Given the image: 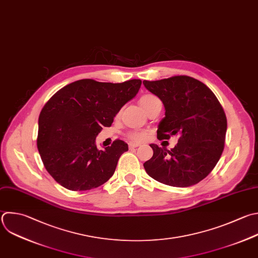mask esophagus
<instances>
[{"mask_svg": "<svg viewBox=\"0 0 258 258\" xmlns=\"http://www.w3.org/2000/svg\"><path fill=\"white\" fill-rule=\"evenodd\" d=\"M138 146H140L139 143H134V142H130V143H129V148H130V149L136 148V147H138Z\"/></svg>", "mask_w": 258, "mask_h": 258, "instance_id": "1", "label": "esophagus"}]
</instances>
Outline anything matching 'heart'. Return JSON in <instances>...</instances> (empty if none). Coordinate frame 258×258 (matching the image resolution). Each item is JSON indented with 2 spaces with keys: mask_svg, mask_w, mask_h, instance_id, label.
<instances>
[{
  "mask_svg": "<svg viewBox=\"0 0 258 258\" xmlns=\"http://www.w3.org/2000/svg\"><path fill=\"white\" fill-rule=\"evenodd\" d=\"M156 102H159V100L156 96H154L152 94L143 95L139 100V103L144 111H146L151 105H153ZM129 138L134 141H142L146 138V133L142 132V131H134L129 134Z\"/></svg>",
  "mask_w": 258,
  "mask_h": 258,
  "instance_id": "obj_1",
  "label": "heart"
}]
</instances>
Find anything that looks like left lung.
<instances>
[{"mask_svg": "<svg viewBox=\"0 0 258 258\" xmlns=\"http://www.w3.org/2000/svg\"><path fill=\"white\" fill-rule=\"evenodd\" d=\"M143 85L164 106L157 138L178 136L170 150L150 144L153 156L144 162L145 171L171 186L198 183L216 166L224 149L227 119L221 104L205 84L186 76L143 81Z\"/></svg>", "mask_w": 258, "mask_h": 258, "instance_id": "left-lung-1", "label": "left lung"}]
</instances>
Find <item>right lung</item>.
Masks as SVG:
<instances>
[{
	"mask_svg": "<svg viewBox=\"0 0 258 258\" xmlns=\"http://www.w3.org/2000/svg\"><path fill=\"white\" fill-rule=\"evenodd\" d=\"M141 83L80 80L45 104L38 119L37 148L46 170L60 185L71 190L92 189L114 174L128 144L116 140L99 149L96 137L137 95Z\"/></svg>",
	"mask_w": 258,
	"mask_h": 258,
	"instance_id": "1",
	"label": "right lung"
}]
</instances>
